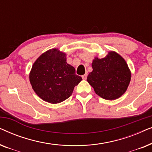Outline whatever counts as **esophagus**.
<instances>
[{
    "instance_id": "esophagus-1",
    "label": "esophagus",
    "mask_w": 152,
    "mask_h": 152,
    "mask_svg": "<svg viewBox=\"0 0 152 152\" xmlns=\"http://www.w3.org/2000/svg\"><path fill=\"white\" fill-rule=\"evenodd\" d=\"M87 73H86V74H84V75H83L82 76V79L83 80H86V78H87Z\"/></svg>"
}]
</instances>
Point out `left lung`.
I'll return each mask as SVG.
<instances>
[{"instance_id": "1", "label": "left lung", "mask_w": 152, "mask_h": 152, "mask_svg": "<svg viewBox=\"0 0 152 152\" xmlns=\"http://www.w3.org/2000/svg\"><path fill=\"white\" fill-rule=\"evenodd\" d=\"M92 68L87 81L97 95L114 100L126 92L132 75L125 60L119 54L110 51L105 57H95Z\"/></svg>"}]
</instances>
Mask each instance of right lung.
<instances>
[{
  "label": "right lung",
  "instance_id": "add662e5",
  "mask_svg": "<svg viewBox=\"0 0 152 152\" xmlns=\"http://www.w3.org/2000/svg\"><path fill=\"white\" fill-rule=\"evenodd\" d=\"M66 54L58 49L43 53L33 64L30 82L38 96L51 104L60 103L72 95L82 80L73 66L66 62Z\"/></svg>",
  "mask_w": 152,
  "mask_h": 152
}]
</instances>
